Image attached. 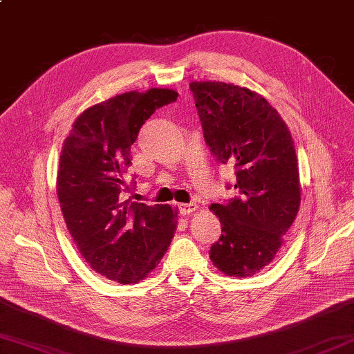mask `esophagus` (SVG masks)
<instances>
[{"mask_svg": "<svg viewBox=\"0 0 354 354\" xmlns=\"http://www.w3.org/2000/svg\"><path fill=\"white\" fill-rule=\"evenodd\" d=\"M178 207H179V213H181L183 216H187V214L193 213L194 209L198 208V204H194V202H190V204H179Z\"/></svg>", "mask_w": 354, "mask_h": 354, "instance_id": "esophagus-1", "label": "esophagus"}]
</instances>
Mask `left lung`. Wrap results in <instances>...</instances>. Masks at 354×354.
Here are the masks:
<instances>
[{"mask_svg":"<svg viewBox=\"0 0 354 354\" xmlns=\"http://www.w3.org/2000/svg\"><path fill=\"white\" fill-rule=\"evenodd\" d=\"M190 89L207 146L234 167L239 192L209 207L222 225L209 259L230 277H251L274 260L301 202L290 132L251 89L223 82H192Z\"/></svg>","mask_w":354,"mask_h":354,"instance_id":"1","label":"left lung"}]
</instances>
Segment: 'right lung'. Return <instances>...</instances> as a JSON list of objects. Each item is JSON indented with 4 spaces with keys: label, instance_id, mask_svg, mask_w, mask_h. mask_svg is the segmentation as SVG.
<instances>
[{
    "label": "right lung",
    "instance_id": "obj_1",
    "mask_svg": "<svg viewBox=\"0 0 354 354\" xmlns=\"http://www.w3.org/2000/svg\"><path fill=\"white\" fill-rule=\"evenodd\" d=\"M178 93L152 88L97 103L76 118L57 170V198L70 234L95 272L120 284L153 270L176 231V209L123 201L131 146L153 112Z\"/></svg>",
    "mask_w": 354,
    "mask_h": 354
}]
</instances>
